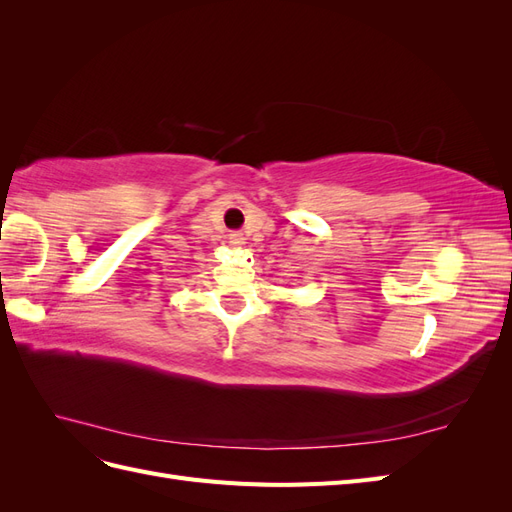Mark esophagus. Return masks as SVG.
<instances>
[{"label":"esophagus","instance_id":"1","mask_svg":"<svg viewBox=\"0 0 512 512\" xmlns=\"http://www.w3.org/2000/svg\"><path fill=\"white\" fill-rule=\"evenodd\" d=\"M228 239H230V245H235V247H243V245H245L243 232H232V235H230Z\"/></svg>","mask_w":512,"mask_h":512}]
</instances>
